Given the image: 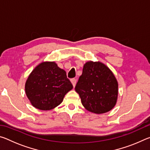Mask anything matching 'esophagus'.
Returning a JSON list of instances; mask_svg holds the SVG:
<instances>
[{"instance_id": "34e87169", "label": "esophagus", "mask_w": 150, "mask_h": 150, "mask_svg": "<svg viewBox=\"0 0 150 150\" xmlns=\"http://www.w3.org/2000/svg\"><path fill=\"white\" fill-rule=\"evenodd\" d=\"M71 82L73 87H75V85H76V83H77V80H76L75 79H71Z\"/></svg>"}]
</instances>
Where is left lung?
Returning <instances> with one entry per match:
<instances>
[{
  "instance_id": "left-lung-1",
  "label": "left lung",
  "mask_w": 150,
  "mask_h": 150,
  "mask_svg": "<svg viewBox=\"0 0 150 150\" xmlns=\"http://www.w3.org/2000/svg\"><path fill=\"white\" fill-rule=\"evenodd\" d=\"M75 89L86 110L95 114L111 110L117 102L118 84L115 75L103 63L88 61Z\"/></svg>"
}]
</instances>
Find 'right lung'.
<instances>
[{
  "label": "right lung",
  "mask_w": 150,
  "mask_h": 150,
  "mask_svg": "<svg viewBox=\"0 0 150 150\" xmlns=\"http://www.w3.org/2000/svg\"><path fill=\"white\" fill-rule=\"evenodd\" d=\"M72 88L65 71L54 62L39 63L25 83V93L30 103L41 110H50L59 105Z\"/></svg>",
  "instance_id": "add662e5"
}]
</instances>
